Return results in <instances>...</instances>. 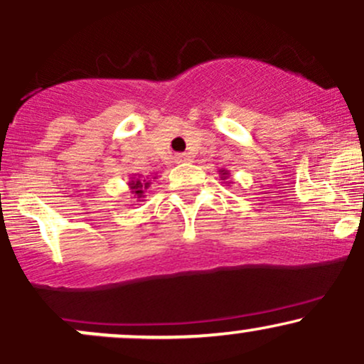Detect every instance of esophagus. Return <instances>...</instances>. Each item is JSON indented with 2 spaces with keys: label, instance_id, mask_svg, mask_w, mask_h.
Masks as SVG:
<instances>
[{
  "label": "esophagus",
  "instance_id": "obj_1",
  "mask_svg": "<svg viewBox=\"0 0 364 364\" xmlns=\"http://www.w3.org/2000/svg\"><path fill=\"white\" fill-rule=\"evenodd\" d=\"M190 161V157L186 156V154H178V156H174V164H183V162Z\"/></svg>",
  "mask_w": 364,
  "mask_h": 364
}]
</instances>
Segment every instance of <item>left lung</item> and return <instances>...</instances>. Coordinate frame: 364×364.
Listing matches in <instances>:
<instances>
[{
    "mask_svg": "<svg viewBox=\"0 0 364 364\" xmlns=\"http://www.w3.org/2000/svg\"><path fill=\"white\" fill-rule=\"evenodd\" d=\"M219 178H220V181L225 183L228 186H229V183H232L231 179H229V171L228 169H219Z\"/></svg>",
    "mask_w": 364,
    "mask_h": 364,
    "instance_id": "obj_1",
    "label": "left lung"
}]
</instances>
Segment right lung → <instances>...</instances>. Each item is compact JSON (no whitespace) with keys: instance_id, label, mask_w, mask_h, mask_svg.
I'll return each instance as SVG.
<instances>
[{"instance_id":"right-lung-1","label":"right lung","mask_w":364,"mask_h":364,"mask_svg":"<svg viewBox=\"0 0 364 364\" xmlns=\"http://www.w3.org/2000/svg\"><path fill=\"white\" fill-rule=\"evenodd\" d=\"M152 179H156V176H154ZM149 176L144 178V176H139V174H132L129 176V181H128V188L129 191H132L133 198L136 200V202H144V196H145V190H149L150 186V181H152Z\"/></svg>"}]
</instances>
